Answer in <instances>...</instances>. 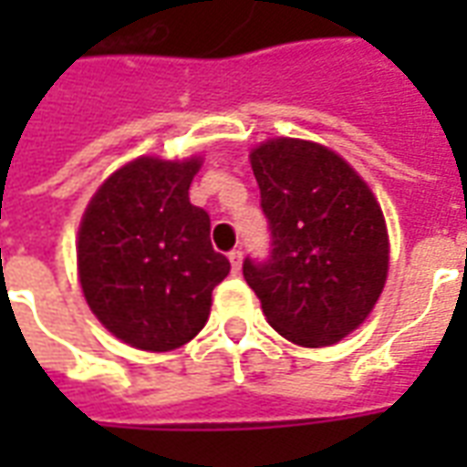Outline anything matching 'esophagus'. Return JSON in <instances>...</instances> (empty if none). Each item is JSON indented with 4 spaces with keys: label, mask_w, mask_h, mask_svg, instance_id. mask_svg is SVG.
Returning a JSON list of instances; mask_svg holds the SVG:
<instances>
[{
    "label": "esophagus",
    "mask_w": 467,
    "mask_h": 467,
    "mask_svg": "<svg viewBox=\"0 0 467 467\" xmlns=\"http://www.w3.org/2000/svg\"><path fill=\"white\" fill-rule=\"evenodd\" d=\"M230 265H233V273H240V267H243V250H233L230 253Z\"/></svg>",
    "instance_id": "obj_1"
}]
</instances>
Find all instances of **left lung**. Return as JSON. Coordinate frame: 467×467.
<instances>
[{"label": "left lung", "instance_id": "obj_1", "mask_svg": "<svg viewBox=\"0 0 467 467\" xmlns=\"http://www.w3.org/2000/svg\"><path fill=\"white\" fill-rule=\"evenodd\" d=\"M270 257L243 275L267 323L290 343L325 348L370 315L388 277V230L370 187L323 144L280 137L250 154Z\"/></svg>", "mask_w": 467, "mask_h": 467}]
</instances>
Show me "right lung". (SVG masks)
I'll use <instances>...</instances> for the list:
<instances>
[{
    "instance_id": "obj_1",
    "label": "right lung",
    "mask_w": 467,
    "mask_h": 467,
    "mask_svg": "<svg viewBox=\"0 0 467 467\" xmlns=\"http://www.w3.org/2000/svg\"><path fill=\"white\" fill-rule=\"evenodd\" d=\"M200 160L140 157L97 190L79 224V283L97 320L122 343L164 352L210 317L230 260L210 243V214L190 202Z\"/></svg>"
}]
</instances>
